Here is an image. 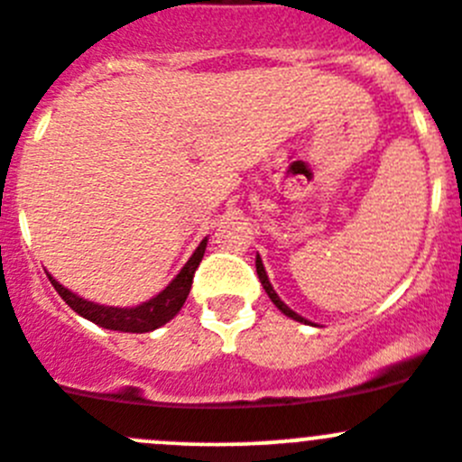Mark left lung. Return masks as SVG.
<instances>
[{
  "mask_svg": "<svg viewBox=\"0 0 462 462\" xmlns=\"http://www.w3.org/2000/svg\"><path fill=\"white\" fill-rule=\"evenodd\" d=\"M254 266H257V275H259V282H262L263 291H266V293H268V298L273 300V304H275V307L280 309V311L284 313V316H289V318H293V320H298V322H304V325H309V320H304L302 316H298V313H295L293 309H289V307H286L284 302H282V300H280V295L275 293V289H273V284H271V282H268L266 268H263V263H262V257H259V254H257V259H254Z\"/></svg>",
  "mask_w": 462,
  "mask_h": 462,
  "instance_id": "1",
  "label": "left lung"
}]
</instances>
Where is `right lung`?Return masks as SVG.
<instances>
[{
    "label": "right lung",
    "mask_w": 462,
    "mask_h": 462,
    "mask_svg": "<svg viewBox=\"0 0 462 462\" xmlns=\"http://www.w3.org/2000/svg\"><path fill=\"white\" fill-rule=\"evenodd\" d=\"M205 248H208V236L200 241L199 248L194 250V254L189 257V262L182 266V271L169 282V286L164 291H160L155 298L146 300V302L137 304V307H106V304L89 302V300L80 298V295L71 293L69 289L60 284V282L53 280L47 273L49 282L53 284V289L58 291L62 300L74 309L79 316L88 318L94 325L103 327V329L112 331H131V334H146V331H153L158 327L167 325L173 316L182 309L187 295L191 291V282H194V273L199 268L200 259H203Z\"/></svg>",
    "instance_id": "right-lung-1"
}]
</instances>
